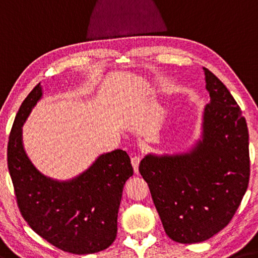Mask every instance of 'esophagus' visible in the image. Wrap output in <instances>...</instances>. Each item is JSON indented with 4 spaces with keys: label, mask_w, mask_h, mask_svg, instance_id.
I'll return each mask as SVG.
<instances>
[{
    "label": "esophagus",
    "mask_w": 258,
    "mask_h": 258,
    "mask_svg": "<svg viewBox=\"0 0 258 258\" xmlns=\"http://www.w3.org/2000/svg\"><path fill=\"white\" fill-rule=\"evenodd\" d=\"M140 161H141L140 156H133L132 158H131V162H132V166L134 169V172H136L137 174L139 173V164H140Z\"/></svg>",
    "instance_id": "esophagus-1"
}]
</instances>
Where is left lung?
<instances>
[{"mask_svg":"<svg viewBox=\"0 0 258 258\" xmlns=\"http://www.w3.org/2000/svg\"><path fill=\"white\" fill-rule=\"evenodd\" d=\"M203 70L210 102L201 140L186 154L147 155L139 166L165 233L180 243L202 242L222 231L238 210L250 174L246 119L226 86Z\"/></svg>","mask_w":258,"mask_h":258,"instance_id":"8db88e82","label":"left lung"}]
</instances>
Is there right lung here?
Masks as SVG:
<instances>
[{
	"label": "right lung",
	"instance_id": "obj_1",
	"mask_svg": "<svg viewBox=\"0 0 258 258\" xmlns=\"http://www.w3.org/2000/svg\"><path fill=\"white\" fill-rule=\"evenodd\" d=\"M41 97L38 84L20 105L8 142V167L16 199L32 230L71 254L104 250L117 235L122 188L133 175L126 151L101 155L87 170L68 181L42 174L23 146V125Z\"/></svg>",
	"mask_w": 258,
	"mask_h": 258
}]
</instances>
